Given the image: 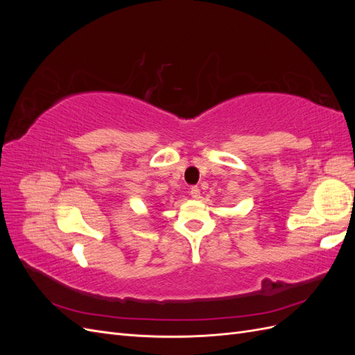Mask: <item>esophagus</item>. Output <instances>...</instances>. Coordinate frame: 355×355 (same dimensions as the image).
<instances>
[{
  "instance_id": "esophagus-1",
  "label": "esophagus",
  "mask_w": 355,
  "mask_h": 355,
  "mask_svg": "<svg viewBox=\"0 0 355 355\" xmlns=\"http://www.w3.org/2000/svg\"><path fill=\"white\" fill-rule=\"evenodd\" d=\"M189 196L192 198H200V188L198 187H191L189 188Z\"/></svg>"
}]
</instances>
